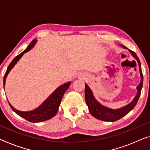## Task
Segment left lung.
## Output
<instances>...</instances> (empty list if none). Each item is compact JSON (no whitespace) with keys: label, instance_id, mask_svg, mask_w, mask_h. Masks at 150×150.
Here are the masks:
<instances>
[{"label":"left lung","instance_id":"8db88e82","mask_svg":"<svg viewBox=\"0 0 150 150\" xmlns=\"http://www.w3.org/2000/svg\"><path fill=\"white\" fill-rule=\"evenodd\" d=\"M121 47H123L124 49H127L124 45H120ZM129 51L132 55V56L137 61L138 64H139V72H140V76H141V81H140L139 84L137 86V93L136 96L133 98V100L131 101L130 103L124 107L119 108L117 109H112L108 108L105 106H103L99 103L96 99L94 98L93 95V91L90 88V87L85 84V99H86V105L88 107V110L90 113H91L94 117L96 119H98L99 120L104 121H110V122H114L115 121L119 120L122 117L125 116L127 113H129L135 106L136 105L138 99L139 98L140 94H141L142 88L143 86V74L142 71V67H141V63L138 57L137 56L136 54L134 52L131 51V50H129Z\"/></svg>","mask_w":150,"mask_h":150}]
</instances>
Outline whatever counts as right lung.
I'll return each mask as SVG.
<instances>
[{"instance_id": "obj_1", "label": "right lung", "mask_w": 150, "mask_h": 150, "mask_svg": "<svg viewBox=\"0 0 150 150\" xmlns=\"http://www.w3.org/2000/svg\"><path fill=\"white\" fill-rule=\"evenodd\" d=\"M37 40H34L30 43L28 47L25 49L23 52L21 53L20 54L16 56L15 58L13 59V61L11 62L8 66L7 70L6 71L5 74L4 76L3 79V86L4 89V86H5L6 78L7 77L8 74L14 66L17 63V62L21 59V57L23 56L25 53L29 52L30 50H31L32 47H34ZM71 82H68L67 83L61 85L57 88L54 93H53L49 97L41 104L40 107H38L37 109H34L31 111H21V110H17L15 109L10 103L9 105L14 112H16L20 117H23L27 121L31 123H40V122L47 121L48 119L54 117L56 115L57 110H58L59 105H60L61 100L63 97L65 92L67 91L68 88L70 86Z\"/></svg>"}]
</instances>
